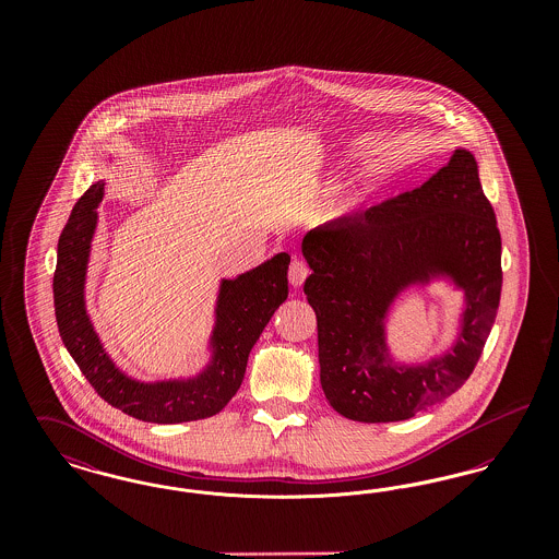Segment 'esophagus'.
I'll list each match as a JSON object with an SVG mask.
<instances>
[{"label":"esophagus","instance_id":"esophagus-1","mask_svg":"<svg viewBox=\"0 0 559 559\" xmlns=\"http://www.w3.org/2000/svg\"><path fill=\"white\" fill-rule=\"evenodd\" d=\"M308 274H310V267H308L304 260H293L292 266H289V283H292V287H295V289L301 287L304 281L308 278Z\"/></svg>","mask_w":559,"mask_h":559}]
</instances>
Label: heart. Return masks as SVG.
Here are the masks:
<instances>
[{
    "instance_id": "b5f03b06",
    "label": "heart",
    "mask_w": 559,
    "mask_h": 559,
    "mask_svg": "<svg viewBox=\"0 0 559 559\" xmlns=\"http://www.w3.org/2000/svg\"><path fill=\"white\" fill-rule=\"evenodd\" d=\"M356 203H358L356 197H340V199H335L333 203L326 205L324 219H331V222H333V219H342L344 215H347V213L356 207Z\"/></svg>"
}]
</instances>
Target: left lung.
<instances>
[{
    "label": "left lung",
    "instance_id": "8db88e82",
    "mask_svg": "<svg viewBox=\"0 0 559 559\" xmlns=\"http://www.w3.org/2000/svg\"><path fill=\"white\" fill-rule=\"evenodd\" d=\"M304 293L317 312L320 385L352 421L415 417L454 394L478 365L501 299V233L467 148L426 185L365 215L308 233ZM447 277L466 308L455 344L419 366L393 362L384 319L400 292Z\"/></svg>",
    "mask_w": 559,
    "mask_h": 559
}]
</instances>
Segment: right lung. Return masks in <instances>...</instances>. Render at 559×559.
<instances>
[{
  "instance_id": "add662e5",
  "label": "right lung",
  "mask_w": 559,
  "mask_h": 559,
  "mask_svg": "<svg viewBox=\"0 0 559 559\" xmlns=\"http://www.w3.org/2000/svg\"><path fill=\"white\" fill-rule=\"evenodd\" d=\"M103 197L105 180L87 188L58 239L52 287L62 344L98 396L133 419L167 426L213 417L237 394L251 347L289 295L292 258L276 253L237 278H222L210 337L212 358L203 371L187 379L138 381L110 360L85 310V274Z\"/></svg>"
}]
</instances>
